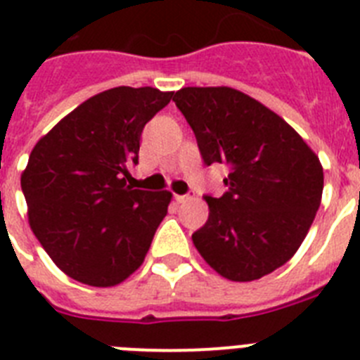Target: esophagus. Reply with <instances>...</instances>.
<instances>
[{"label": "esophagus", "mask_w": 360, "mask_h": 360, "mask_svg": "<svg viewBox=\"0 0 360 360\" xmlns=\"http://www.w3.org/2000/svg\"><path fill=\"white\" fill-rule=\"evenodd\" d=\"M174 200H176L178 204H186V202L193 200V195H174Z\"/></svg>", "instance_id": "1"}]
</instances>
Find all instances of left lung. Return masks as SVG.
I'll return each instance as SVG.
<instances>
[{
  "label": "left lung",
  "instance_id": "obj_1",
  "mask_svg": "<svg viewBox=\"0 0 360 360\" xmlns=\"http://www.w3.org/2000/svg\"><path fill=\"white\" fill-rule=\"evenodd\" d=\"M173 101L191 125L205 165L226 164V193L210 204L193 244L235 282L257 281L297 253L317 214L324 173L299 133L231 87H184Z\"/></svg>",
  "mask_w": 360,
  "mask_h": 360
}]
</instances>
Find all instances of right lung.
<instances>
[{"label":"right lung","mask_w":360,"mask_h":360,"mask_svg":"<svg viewBox=\"0 0 360 360\" xmlns=\"http://www.w3.org/2000/svg\"><path fill=\"white\" fill-rule=\"evenodd\" d=\"M173 92L115 87L89 98L36 143L21 174L34 235L63 273L107 288L146 259L169 191L127 186L140 136Z\"/></svg>","instance_id":"obj_1"}]
</instances>
